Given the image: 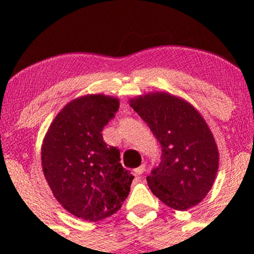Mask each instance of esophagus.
Instances as JSON below:
<instances>
[{
    "label": "esophagus",
    "instance_id": "obj_1",
    "mask_svg": "<svg viewBox=\"0 0 254 254\" xmlns=\"http://www.w3.org/2000/svg\"><path fill=\"white\" fill-rule=\"evenodd\" d=\"M144 171H145V166L144 165L139 166V167H137V168H135V170H133L136 176H141V174L144 173Z\"/></svg>",
    "mask_w": 254,
    "mask_h": 254
}]
</instances>
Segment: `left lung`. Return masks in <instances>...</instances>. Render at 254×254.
Instances as JSON below:
<instances>
[{
    "instance_id": "1",
    "label": "left lung",
    "mask_w": 254,
    "mask_h": 254,
    "mask_svg": "<svg viewBox=\"0 0 254 254\" xmlns=\"http://www.w3.org/2000/svg\"><path fill=\"white\" fill-rule=\"evenodd\" d=\"M161 144L160 164L147 177L151 192L176 210L205 198L218 170V150L208 124L185 101L164 92L130 100Z\"/></svg>"
}]
</instances>
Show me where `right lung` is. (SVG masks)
Here are the masks:
<instances>
[{"label":"right lung","instance_id":"1","mask_svg":"<svg viewBox=\"0 0 254 254\" xmlns=\"http://www.w3.org/2000/svg\"><path fill=\"white\" fill-rule=\"evenodd\" d=\"M118 109L117 98H77L63 107L44 137L43 172L52 193L65 210L86 221L113 215L130 192L133 176L101 133Z\"/></svg>","mask_w":254,"mask_h":254}]
</instances>
